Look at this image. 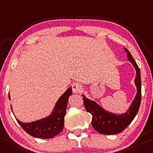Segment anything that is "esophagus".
Instances as JSON below:
<instances>
[{"instance_id":"obj_1","label":"esophagus","mask_w":153,"mask_h":153,"mask_svg":"<svg viewBox=\"0 0 153 153\" xmlns=\"http://www.w3.org/2000/svg\"><path fill=\"white\" fill-rule=\"evenodd\" d=\"M72 90L74 93H80L82 91V86L79 83H74L72 85Z\"/></svg>"}]
</instances>
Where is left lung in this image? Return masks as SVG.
I'll return each instance as SVG.
<instances>
[{"label":"left lung","mask_w":153,"mask_h":153,"mask_svg":"<svg viewBox=\"0 0 153 153\" xmlns=\"http://www.w3.org/2000/svg\"><path fill=\"white\" fill-rule=\"evenodd\" d=\"M125 50L127 52L128 60L131 62L136 70L135 84L137 87V94L127 112L123 114H114L105 111L97 103L86 98L85 96L82 94L84 107L86 111L93 116L92 126L97 131L101 134L113 135L122 132L134 119L141 103L142 85L140 69L129 50L126 48H125Z\"/></svg>","instance_id":"1"}]
</instances>
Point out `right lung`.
<instances>
[{
    "label": "right lung",
    "instance_id": "add662e5",
    "mask_svg": "<svg viewBox=\"0 0 153 153\" xmlns=\"http://www.w3.org/2000/svg\"><path fill=\"white\" fill-rule=\"evenodd\" d=\"M71 94L72 89L70 87L59 99L52 114L48 117L29 123H22L17 118L16 120L22 129L31 136L43 139L54 137L59 134L63 129L68 99ZM9 98L10 100L9 94Z\"/></svg>",
    "mask_w": 153,
    "mask_h": 153
}]
</instances>
